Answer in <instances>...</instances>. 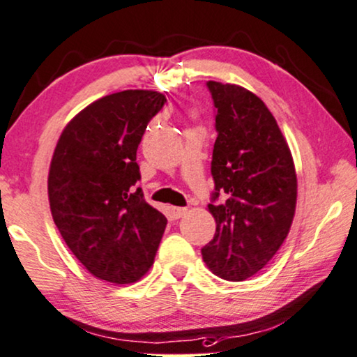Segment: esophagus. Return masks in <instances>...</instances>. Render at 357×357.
Returning <instances> with one entry per match:
<instances>
[{
	"label": "esophagus",
	"instance_id": "obj_1",
	"mask_svg": "<svg viewBox=\"0 0 357 357\" xmlns=\"http://www.w3.org/2000/svg\"><path fill=\"white\" fill-rule=\"evenodd\" d=\"M172 213H173V218H176V220H179V218H183L184 215H188V208H181V206H173Z\"/></svg>",
	"mask_w": 357,
	"mask_h": 357
}]
</instances>
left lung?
<instances>
[{"instance_id":"obj_1","label":"left lung","mask_w":357,"mask_h":357,"mask_svg":"<svg viewBox=\"0 0 357 357\" xmlns=\"http://www.w3.org/2000/svg\"><path fill=\"white\" fill-rule=\"evenodd\" d=\"M218 137L208 211L216 221L202 257L213 274L241 282L259 273L289 236L296 206V173L278 121L257 94L208 82ZM220 195L225 201L215 204Z\"/></svg>"}]
</instances>
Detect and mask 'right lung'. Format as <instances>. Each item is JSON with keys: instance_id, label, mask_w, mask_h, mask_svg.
Masks as SVG:
<instances>
[{"instance_id": "obj_1", "label": "right lung", "mask_w": 357, "mask_h": 357, "mask_svg": "<svg viewBox=\"0 0 357 357\" xmlns=\"http://www.w3.org/2000/svg\"><path fill=\"white\" fill-rule=\"evenodd\" d=\"M167 102L149 89L104 96L68 121L52 153L47 197L67 247L94 278L132 284L153 264L167 218L144 200L136 151Z\"/></svg>"}]
</instances>
